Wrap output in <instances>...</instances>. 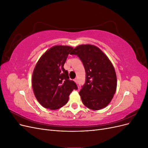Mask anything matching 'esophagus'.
Listing matches in <instances>:
<instances>
[{
	"mask_svg": "<svg viewBox=\"0 0 148 148\" xmlns=\"http://www.w3.org/2000/svg\"><path fill=\"white\" fill-rule=\"evenodd\" d=\"M74 81H75V82L76 83H77V84L78 83V79H77V78H76V79H74Z\"/></svg>",
	"mask_w": 148,
	"mask_h": 148,
	"instance_id": "esophagus-1",
	"label": "esophagus"
}]
</instances>
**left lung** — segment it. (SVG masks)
I'll return each instance as SVG.
<instances>
[{
    "label": "left lung",
    "mask_w": 148,
    "mask_h": 148,
    "mask_svg": "<svg viewBox=\"0 0 148 148\" xmlns=\"http://www.w3.org/2000/svg\"><path fill=\"white\" fill-rule=\"evenodd\" d=\"M71 54L79 58L86 72L85 83L79 92L83 104L92 110L104 108L117 88L113 65L99 48L90 44L77 46Z\"/></svg>",
    "instance_id": "1"
}]
</instances>
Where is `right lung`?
<instances>
[{"label":"right lung","instance_id":"add662e5","mask_svg":"<svg viewBox=\"0 0 148 148\" xmlns=\"http://www.w3.org/2000/svg\"><path fill=\"white\" fill-rule=\"evenodd\" d=\"M72 47L56 46L40 58L33 73L32 86L35 97L44 107L51 110L66 104L69 96L77 85L69 79L64 65Z\"/></svg>","mask_w":148,"mask_h":148}]
</instances>
